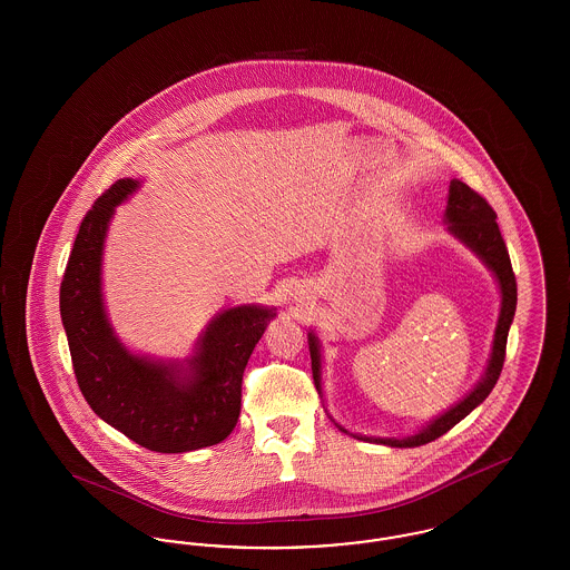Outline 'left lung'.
<instances>
[{
	"mask_svg": "<svg viewBox=\"0 0 570 570\" xmlns=\"http://www.w3.org/2000/svg\"><path fill=\"white\" fill-rule=\"evenodd\" d=\"M495 217H498L495 212L491 209V205L479 191L472 190L460 179L451 181L449 203H446V212H444V219L449 224V233L453 237H458L461 244L468 245L488 265L489 269L495 275V279H498L500 295H502V307H500V316H498V326H495V335H493V348H491V356H489L485 376L463 400H460L455 406L449 407L444 414L435 416L434 421H430L421 432L406 435V438H370V435L358 438L356 435L358 440H370V442L395 446V449H410V446L428 444L435 438L446 434L451 428H455L460 423L461 419H465L474 407L483 404L485 397L491 393V389L495 386V382L500 379V372H502V365H504L507 337H509V328L513 323L517 307L515 273L511 267L509 249H507V244L500 235ZM307 342H309L314 384H316L318 393H323V372H321L323 363H321L318 337L314 333H307ZM340 430L346 432L344 428H340Z\"/></svg>",
	"mask_w": 570,
	"mask_h": 570,
	"instance_id": "1",
	"label": "left lung"
}]
</instances>
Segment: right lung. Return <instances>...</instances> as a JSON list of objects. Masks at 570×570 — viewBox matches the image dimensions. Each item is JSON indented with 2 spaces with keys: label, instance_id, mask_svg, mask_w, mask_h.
<instances>
[{
  "label": "right lung",
  "instance_id": "add662e5",
  "mask_svg": "<svg viewBox=\"0 0 570 570\" xmlns=\"http://www.w3.org/2000/svg\"><path fill=\"white\" fill-rule=\"evenodd\" d=\"M136 188L135 179L115 181L82 217L59 288V312L91 410L149 451L188 453L235 430L245 365L275 309H224L198 337L186 367L130 353L110 328L100 275L110 217Z\"/></svg>",
  "mask_w": 570,
  "mask_h": 570
}]
</instances>
